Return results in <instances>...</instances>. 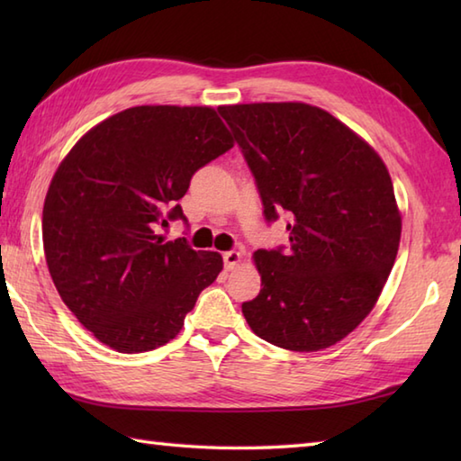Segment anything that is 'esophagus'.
Listing matches in <instances>:
<instances>
[{
	"instance_id": "34e87169",
	"label": "esophagus",
	"mask_w": 461,
	"mask_h": 461,
	"mask_svg": "<svg viewBox=\"0 0 461 461\" xmlns=\"http://www.w3.org/2000/svg\"><path fill=\"white\" fill-rule=\"evenodd\" d=\"M240 261H241V253L240 251L231 249V251H225L223 253V266H225V269H228V271L236 269L240 266Z\"/></svg>"
}]
</instances>
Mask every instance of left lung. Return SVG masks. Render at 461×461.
I'll use <instances>...</instances> for the list:
<instances>
[{"label": "left lung", "mask_w": 461, "mask_h": 461, "mask_svg": "<svg viewBox=\"0 0 461 461\" xmlns=\"http://www.w3.org/2000/svg\"><path fill=\"white\" fill-rule=\"evenodd\" d=\"M269 223L287 212L289 248L258 249L259 295L241 305L258 337L315 352L355 330L393 271L402 220L380 156L305 103L220 106Z\"/></svg>", "instance_id": "8db88e82"}]
</instances>
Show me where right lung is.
Segmentation results:
<instances>
[{"instance_id":"right-lung-1","label":"right lung","mask_w":461,"mask_h":461,"mask_svg":"<svg viewBox=\"0 0 461 461\" xmlns=\"http://www.w3.org/2000/svg\"><path fill=\"white\" fill-rule=\"evenodd\" d=\"M233 146L210 106H132L73 146L49 185L43 248L65 305L103 345L126 355L178 335L223 267L215 251L164 241L188 221L192 176Z\"/></svg>"}]
</instances>
